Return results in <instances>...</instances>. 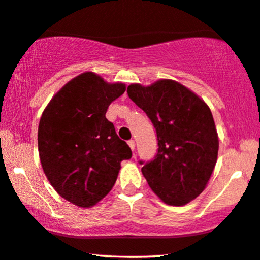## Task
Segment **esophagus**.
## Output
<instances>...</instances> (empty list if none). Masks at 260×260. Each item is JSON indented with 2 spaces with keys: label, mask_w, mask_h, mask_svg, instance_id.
<instances>
[{
  "label": "esophagus",
  "mask_w": 260,
  "mask_h": 260,
  "mask_svg": "<svg viewBox=\"0 0 260 260\" xmlns=\"http://www.w3.org/2000/svg\"><path fill=\"white\" fill-rule=\"evenodd\" d=\"M127 144H128V146L131 147L132 151H134V147H135V141H134V140H128V141H127Z\"/></svg>",
  "instance_id": "obj_1"
}]
</instances>
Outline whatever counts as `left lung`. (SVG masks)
<instances>
[{
  "label": "left lung",
  "mask_w": 260,
  "mask_h": 260,
  "mask_svg": "<svg viewBox=\"0 0 260 260\" xmlns=\"http://www.w3.org/2000/svg\"><path fill=\"white\" fill-rule=\"evenodd\" d=\"M127 93L151 119L158 137L154 159L139 161L149 187L171 206L196 199L206 187L218 158L211 109L173 80H159L147 87L132 83Z\"/></svg>",
  "instance_id": "obj_1"
}]
</instances>
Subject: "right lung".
<instances>
[{"label": "right lung", "instance_id": "right-lung-1", "mask_svg": "<svg viewBox=\"0 0 260 260\" xmlns=\"http://www.w3.org/2000/svg\"><path fill=\"white\" fill-rule=\"evenodd\" d=\"M92 72L66 83L42 113L38 131L40 161L50 185L79 207H92L114 186L128 145L106 119L108 106L125 93Z\"/></svg>", "mask_w": 260, "mask_h": 260}]
</instances>
